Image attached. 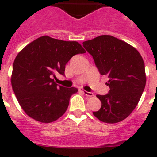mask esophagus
Listing matches in <instances>:
<instances>
[{"label":"esophagus","instance_id":"34e87169","mask_svg":"<svg viewBox=\"0 0 157 157\" xmlns=\"http://www.w3.org/2000/svg\"><path fill=\"white\" fill-rule=\"evenodd\" d=\"M79 90L82 91V92L83 93V94H85L86 96H87V97H93L94 96V94L91 92H87V91L84 90H82V89H79Z\"/></svg>","mask_w":157,"mask_h":157}]
</instances>
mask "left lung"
<instances>
[{"label": "left lung", "instance_id": "8db88e82", "mask_svg": "<svg viewBox=\"0 0 157 157\" xmlns=\"http://www.w3.org/2000/svg\"><path fill=\"white\" fill-rule=\"evenodd\" d=\"M101 75L109 76L106 95H97L101 109L93 114L104 123L125 120L134 111L146 83L145 63L134 47L111 35H101L82 43Z\"/></svg>", "mask_w": 157, "mask_h": 157}]
</instances>
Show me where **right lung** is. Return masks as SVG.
Masks as SVG:
<instances>
[{"label": "right lung", "mask_w": 157, "mask_h": 157, "mask_svg": "<svg viewBox=\"0 0 157 157\" xmlns=\"http://www.w3.org/2000/svg\"><path fill=\"white\" fill-rule=\"evenodd\" d=\"M77 41H66L42 36L18 53L12 68V90L26 114L41 123L58 120L65 113L75 87L65 88L52 77L64 75L65 65L73 56L85 53Z\"/></svg>", "instance_id": "right-lung-1"}]
</instances>
